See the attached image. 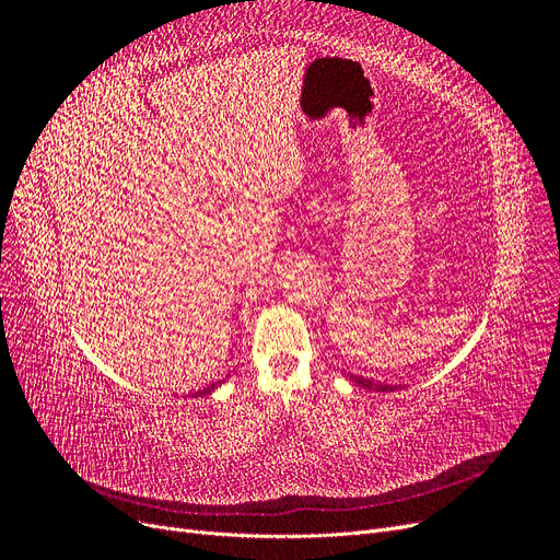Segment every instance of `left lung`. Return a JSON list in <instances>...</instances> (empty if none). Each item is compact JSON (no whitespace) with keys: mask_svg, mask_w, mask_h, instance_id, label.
<instances>
[{"mask_svg":"<svg viewBox=\"0 0 560 560\" xmlns=\"http://www.w3.org/2000/svg\"><path fill=\"white\" fill-rule=\"evenodd\" d=\"M348 378H350L354 385H358V387H362V389H369V393H395V389H399L397 385L376 383V381L364 378V376H352V374H348Z\"/></svg>","mask_w":560,"mask_h":560,"instance_id":"obj_1","label":"left lung"}]
</instances>
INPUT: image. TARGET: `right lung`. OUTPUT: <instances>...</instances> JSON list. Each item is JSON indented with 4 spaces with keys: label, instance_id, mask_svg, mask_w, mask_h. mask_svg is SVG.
I'll use <instances>...</instances> for the list:
<instances>
[{
    "label": "right lung",
    "instance_id": "right-lung-1",
    "mask_svg": "<svg viewBox=\"0 0 560 560\" xmlns=\"http://www.w3.org/2000/svg\"><path fill=\"white\" fill-rule=\"evenodd\" d=\"M224 383V381H222ZM222 383H217V385H222ZM212 389H214V383L212 385H208V387H202V389H198V393L194 395V397H202V395H210L212 393Z\"/></svg>",
    "mask_w": 560,
    "mask_h": 560
}]
</instances>
